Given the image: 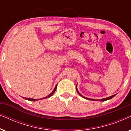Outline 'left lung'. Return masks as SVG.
Instances as JSON below:
<instances>
[{
  "instance_id": "1",
  "label": "left lung",
  "mask_w": 131,
  "mask_h": 131,
  "mask_svg": "<svg viewBox=\"0 0 131 131\" xmlns=\"http://www.w3.org/2000/svg\"><path fill=\"white\" fill-rule=\"evenodd\" d=\"M76 91H77V92H78V94H79L80 95L82 96V97H83V98H85V99H86V100H92V101H107V100H110V99H111V98H113L114 96L116 95V94H115V95H112V96H109V97H107V98H103V99H101V100H95V99H91V98H88L85 97V96H82V95L80 94L79 92V91H78V89H77V85H76Z\"/></svg>"
}]
</instances>
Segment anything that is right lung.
<instances>
[{"label":"right lung","mask_w":131,"mask_h":131,"mask_svg":"<svg viewBox=\"0 0 131 131\" xmlns=\"http://www.w3.org/2000/svg\"><path fill=\"white\" fill-rule=\"evenodd\" d=\"M57 85L55 86V88H54V89H53V91H52V92L51 94H50L48 96H46V97H45V98H49V97H50V96H51L53 94V93H54L55 92V91H56V89H57ZM24 99H26V100H28V101H36L37 100H38V99H32V98H24Z\"/></svg>","instance_id":"1"}]
</instances>
